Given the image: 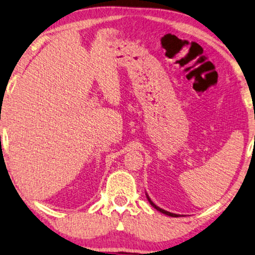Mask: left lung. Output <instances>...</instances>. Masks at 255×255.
<instances>
[{
	"mask_svg": "<svg viewBox=\"0 0 255 255\" xmlns=\"http://www.w3.org/2000/svg\"><path fill=\"white\" fill-rule=\"evenodd\" d=\"M147 199H148V201H149V204L153 206V207L155 208V209H157L158 212H161V213H163V214H165V215H169V216H171V217H178V215H177V214H172V213H169V212H167V210H164V209H162V208H160V207H157L156 205L155 204H153V201L150 200L149 199V197H147Z\"/></svg>",
	"mask_w": 255,
	"mask_h": 255,
	"instance_id": "left-lung-1",
	"label": "left lung"
}]
</instances>
